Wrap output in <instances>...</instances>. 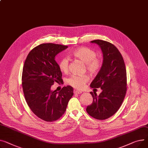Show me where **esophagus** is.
I'll return each mask as SVG.
<instances>
[{
    "label": "esophagus",
    "mask_w": 148,
    "mask_h": 148,
    "mask_svg": "<svg viewBox=\"0 0 148 148\" xmlns=\"http://www.w3.org/2000/svg\"><path fill=\"white\" fill-rule=\"evenodd\" d=\"M74 93L75 94H81V93H82V91H80V90H74Z\"/></svg>",
    "instance_id": "1"
}]
</instances>
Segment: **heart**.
<instances>
[{"mask_svg": "<svg viewBox=\"0 0 148 148\" xmlns=\"http://www.w3.org/2000/svg\"><path fill=\"white\" fill-rule=\"evenodd\" d=\"M71 55L85 63L87 71L92 75L99 73L102 65L101 59L96 56V52L92 49L87 47H82L75 49L71 52ZM60 70L64 73L68 71L69 61L66 57H62L58 62ZM89 81L87 75H72L66 79V83L77 89H82L85 84Z\"/></svg>", "mask_w": 148, "mask_h": 148, "instance_id": "b5f03b06", "label": "heart"}]
</instances>
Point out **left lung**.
I'll use <instances>...</instances> for the list:
<instances>
[{
  "label": "left lung",
  "mask_w": 148,
  "mask_h": 148,
  "mask_svg": "<svg viewBox=\"0 0 148 148\" xmlns=\"http://www.w3.org/2000/svg\"><path fill=\"white\" fill-rule=\"evenodd\" d=\"M91 42L101 47L103 60L90 87L101 88L102 92L99 96L90 92L93 102L87 107L86 111L94 119L104 120L114 115L124 101L127 92L126 68L121 53L113 44L102 40Z\"/></svg>",
  "instance_id": "left-lung-1"
}]
</instances>
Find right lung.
<instances>
[{
    "label": "right lung",
    "mask_w": 148,
    "mask_h": 148,
    "mask_svg": "<svg viewBox=\"0 0 148 148\" xmlns=\"http://www.w3.org/2000/svg\"><path fill=\"white\" fill-rule=\"evenodd\" d=\"M67 47L54 43L39 45L29 52L24 64L22 86L27 103L36 116L47 122L60 119L74 94L70 86L59 92L51 90L55 83L63 82L55 57Z\"/></svg>",
    "instance_id": "1"
}]
</instances>
